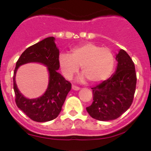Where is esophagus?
<instances>
[{
  "label": "esophagus",
  "instance_id": "obj_1",
  "mask_svg": "<svg viewBox=\"0 0 151 151\" xmlns=\"http://www.w3.org/2000/svg\"><path fill=\"white\" fill-rule=\"evenodd\" d=\"M71 88H72V90H80V88H79V87H77V86H75V85H72V87H71Z\"/></svg>",
  "mask_w": 151,
  "mask_h": 151
}]
</instances>
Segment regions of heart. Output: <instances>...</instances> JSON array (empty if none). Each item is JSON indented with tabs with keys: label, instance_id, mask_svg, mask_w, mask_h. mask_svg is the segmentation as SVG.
Listing matches in <instances>:
<instances>
[{
	"label": "heart",
	"instance_id": "obj_1",
	"mask_svg": "<svg viewBox=\"0 0 151 151\" xmlns=\"http://www.w3.org/2000/svg\"><path fill=\"white\" fill-rule=\"evenodd\" d=\"M58 63L61 72L67 80H71L78 72L81 66L83 74L80 81L89 80L93 83L107 80L112 74L115 58L108 47H101L93 42H86L71 49V54L61 53Z\"/></svg>",
	"mask_w": 151,
	"mask_h": 151
}]
</instances>
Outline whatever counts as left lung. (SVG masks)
<instances>
[{
  "label": "left lung",
  "instance_id": "1",
  "mask_svg": "<svg viewBox=\"0 0 151 151\" xmlns=\"http://www.w3.org/2000/svg\"><path fill=\"white\" fill-rule=\"evenodd\" d=\"M117 66L108 80L93 89V101L86 108L91 117L99 121H111L119 118L130 107L136 88L135 67L125 50L116 55Z\"/></svg>",
  "mask_w": 151,
  "mask_h": 151
}]
</instances>
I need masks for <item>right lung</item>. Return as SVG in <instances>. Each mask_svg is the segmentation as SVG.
Returning <instances> with one entry per match:
<instances>
[{
    "instance_id": "right-lung-1",
    "label": "right lung",
    "mask_w": 151,
    "mask_h": 151,
    "mask_svg": "<svg viewBox=\"0 0 151 151\" xmlns=\"http://www.w3.org/2000/svg\"><path fill=\"white\" fill-rule=\"evenodd\" d=\"M59 50L55 43V37H49L27 48L17 61L14 72V90L16 104L32 120L45 122L54 119L58 116L71 90V85L60 73L58 63ZM38 63L47 67L49 71V85L42 96L29 99L19 91L15 83L17 69L22 65Z\"/></svg>"
}]
</instances>
